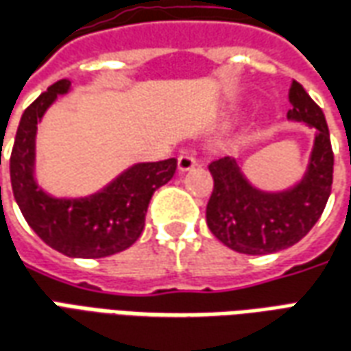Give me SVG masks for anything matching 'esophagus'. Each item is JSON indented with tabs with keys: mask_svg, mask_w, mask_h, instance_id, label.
Listing matches in <instances>:
<instances>
[{
	"mask_svg": "<svg viewBox=\"0 0 351 351\" xmlns=\"http://www.w3.org/2000/svg\"><path fill=\"white\" fill-rule=\"evenodd\" d=\"M197 165V158L193 156L192 152H184V154H180L178 156V169L180 171H190V169H193Z\"/></svg>",
	"mask_w": 351,
	"mask_h": 351,
	"instance_id": "obj_1",
	"label": "esophagus"
}]
</instances>
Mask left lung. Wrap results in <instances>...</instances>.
I'll return each mask as SVG.
<instances>
[{
    "label": "left lung",
    "instance_id": "1",
    "mask_svg": "<svg viewBox=\"0 0 351 351\" xmlns=\"http://www.w3.org/2000/svg\"><path fill=\"white\" fill-rule=\"evenodd\" d=\"M287 116L317 129L308 175L283 193H262L247 182L234 159L209 165L215 188L207 203V226L217 239L243 254H268L298 243L325 210L332 188L335 154L321 110L300 83L289 89Z\"/></svg>",
    "mask_w": 351,
    "mask_h": 351
}]
</instances>
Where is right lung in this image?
<instances>
[{"mask_svg":"<svg viewBox=\"0 0 351 351\" xmlns=\"http://www.w3.org/2000/svg\"><path fill=\"white\" fill-rule=\"evenodd\" d=\"M68 87L70 80L53 83L24 110L9 159L11 186L22 217L49 247L73 258H102L129 249L141 237L152 195L173 178L176 159L138 163L83 199H55L43 193L32 176L36 127L56 95Z\"/></svg>","mask_w":351,"mask_h":351,"instance_id":"right-lung-1","label":"right lung"}]
</instances>
